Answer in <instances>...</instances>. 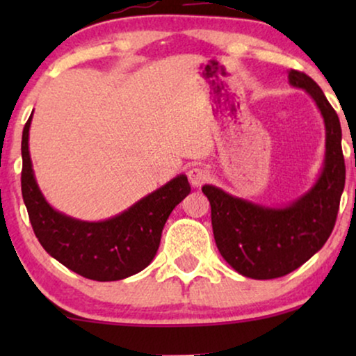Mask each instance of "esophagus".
Returning <instances> with one entry per match:
<instances>
[{"label":"esophagus","mask_w":356,"mask_h":356,"mask_svg":"<svg viewBox=\"0 0 356 356\" xmlns=\"http://www.w3.org/2000/svg\"><path fill=\"white\" fill-rule=\"evenodd\" d=\"M188 179L191 183V186L199 188L201 184H204L209 179V172L202 167H194L188 172Z\"/></svg>","instance_id":"esophagus-1"}]
</instances>
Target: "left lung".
Here are the masks:
<instances>
[{
	"mask_svg": "<svg viewBox=\"0 0 356 356\" xmlns=\"http://www.w3.org/2000/svg\"><path fill=\"white\" fill-rule=\"evenodd\" d=\"M289 82L314 100L324 120V163L313 186L285 206L248 201L213 184L202 186L211 202L213 238L222 257L238 274L256 280L290 274L324 246L335 225L345 186L337 113L321 87L305 72L291 70Z\"/></svg>",
	"mask_w": 356,
	"mask_h": 356,
	"instance_id": "1",
	"label": "left lung"
}]
</instances>
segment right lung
Masks as SVG:
<instances>
[{
    "label": "right lung",
    "instance_id": "1",
    "mask_svg": "<svg viewBox=\"0 0 356 356\" xmlns=\"http://www.w3.org/2000/svg\"><path fill=\"white\" fill-rule=\"evenodd\" d=\"M22 131V197L35 236L67 269L97 282L121 280L145 269L157 254L165 222L191 191L186 175L139 199L126 211L99 222L66 216L47 201L33 173L29 131Z\"/></svg>",
    "mask_w": 356,
    "mask_h": 356
}]
</instances>
